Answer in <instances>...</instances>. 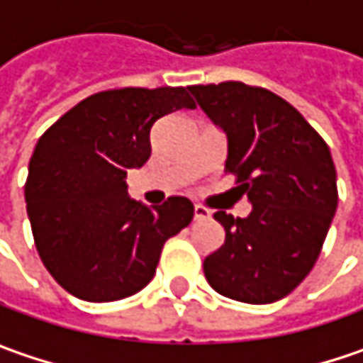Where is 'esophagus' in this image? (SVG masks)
<instances>
[{"mask_svg": "<svg viewBox=\"0 0 363 363\" xmlns=\"http://www.w3.org/2000/svg\"><path fill=\"white\" fill-rule=\"evenodd\" d=\"M208 217H211V213H208V211H206L204 206H198V204H196V206H194V220H206Z\"/></svg>", "mask_w": 363, "mask_h": 363, "instance_id": "34e87169", "label": "esophagus"}]
</instances>
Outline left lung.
Wrapping results in <instances>:
<instances>
[{
	"instance_id": "8db88e82",
	"label": "left lung",
	"mask_w": 363,
	"mask_h": 363,
	"mask_svg": "<svg viewBox=\"0 0 363 363\" xmlns=\"http://www.w3.org/2000/svg\"><path fill=\"white\" fill-rule=\"evenodd\" d=\"M196 103L227 138L225 169L252 211H217L225 244L204 258L208 285L244 303L291 294L318 260L337 211L330 150L296 107L244 82L190 86Z\"/></svg>"
}]
</instances>
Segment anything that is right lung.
Masks as SVG:
<instances>
[{
    "instance_id": "1",
    "label": "right lung",
    "mask_w": 363,
    "mask_h": 363,
    "mask_svg": "<svg viewBox=\"0 0 363 363\" xmlns=\"http://www.w3.org/2000/svg\"><path fill=\"white\" fill-rule=\"evenodd\" d=\"M194 107L184 86L96 92L40 136L24 186L26 213L43 264L67 294L84 301L138 294L165 242L190 225L188 198L148 208L128 196L125 175L148 161L157 119Z\"/></svg>"
}]
</instances>
